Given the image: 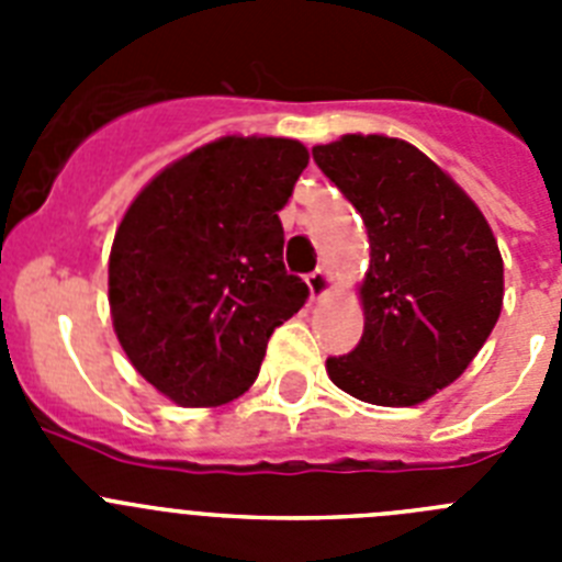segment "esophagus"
<instances>
[{"instance_id": "34e87169", "label": "esophagus", "mask_w": 562, "mask_h": 562, "mask_svg": "<svg viewBox=\"0 0 562 562\" xmlns=\"http://www.w3.org/2000/svg\"><path fill=\"white\" fill-rule=\"evenodd\" d=\"M306 284H310L312 301H321V297L329 295L331 286H335V281H331V272L326 270V267H317V270L306 278Z\"/></svg>"}]
</instances>
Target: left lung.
Listing matches in <instances>:
<instances>
[{
    "instance_id": "8db88e82",
    "label": "left lung",
    "mask_w": 562,
    "mask_h": 562,
    "mask_svg": "<svg viewBox=\"0 0 562 562\" xmlns=\"http://www.w3.org/2000/svg\"><path fill=\"white\" fill-rule=\"evenodd\" d=\"M369 233L366 315L351 355L326 374L355 400L411 408L459 380L504 306L493 227L428 154L385 134H342L312 148Z\"/></svg>"
}]
</instances>
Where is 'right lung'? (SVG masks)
I'll return each mask as SVG.
<instances>
[{
	"label": "right lung",
	"mask_w": 562,
	"mask_h": 562,
	"mask_svg": "<svg viewBox=\"0 0 562 562\" xmlns=\"http://www.w3.org/2000/svg\"><path fill=\"white\" fill-rule=\"evenodd\" d=\"M306 162L290 137L225 134L162 168L123 213L109 252L114 335L182 408L245 394L276 326L306 304L278 220Z\"/></svg>",
	"instance_id": "obj_1"
}]
</instances>
